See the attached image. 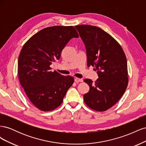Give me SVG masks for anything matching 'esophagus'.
Listing matches in <instances>:
<instances>
[{"label":"esophagus","mask_w":146,"mask_h":146,"mask_svg":"<svg viewBox=\"0 0 146 146\" xmlns=\"http://www.w3.org/2000/svg\"><path fill=\"white\" fill-rule=\"evenodd\" d=\"M74 81L76 82V83H78V82H83V80L82 78H75Z\"/></svg>","instance_id":"esophagus-1"}]
</instances>
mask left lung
<instances>
[{
    "instance_id": "left-lung-1",
    "label": "left lung",
    "mask_w": 146,
    "mask_h": 146,
    "mask_svg": "<svg viewBox=\"0 0 146 146\" xmlns=\"http://www.w3.org/2000/svg\"><path fill=\"white\" fill-rule=\"evenodd\" d=\"M85 44L87 65L97 70L95 82H84L90 91L83 96L85 104L91 109L104 111L112 107L124 93L129 82L127 62L120 44L111 35L96 26H75Z\"/></svg>"
}]
</instances>
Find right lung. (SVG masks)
Masks as SVG:
<instances>
[{
  "mask_svg": "<svg viewBox=\"0 0 146 146\" xmlns=\"http://www.w3.org/2000/svg\"><path fill=\"white\" fill-rule=\"evenodd\" d=\"M78 35L73 26L44 29L23 46L18 58V76L26 95L35 107L49 111L62 104L72 77L52 72L50 66L59 60L68 42Z\"/></svg>",
  "mask_w": 146,
  "mask_h": 146,
  "instance_id": "1",
  "label": "right lung"
}]
</instances>
